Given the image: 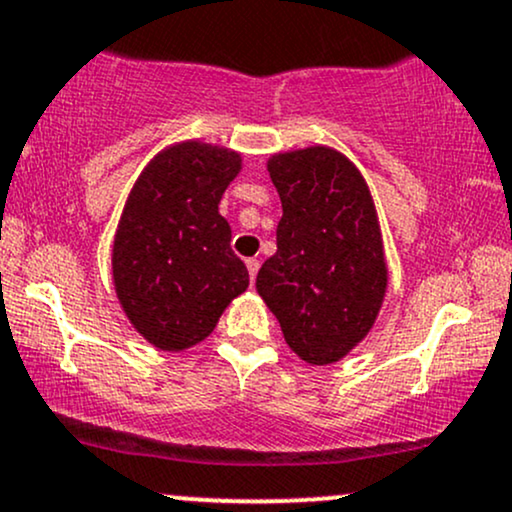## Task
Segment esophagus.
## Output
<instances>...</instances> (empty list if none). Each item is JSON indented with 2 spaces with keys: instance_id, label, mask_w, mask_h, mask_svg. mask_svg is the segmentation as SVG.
Returning <instances> with one entry per match:
<instances>
[{
  "instance_id": "esophagus-1",
  "label": "esophagus",
  "mask_w": 512,
  "mask_h": 512,
  "mask_svg": "<svg viewBox=\"0 0 512 512\" xmlns=\"http://www.w3.org/2000/svg\"><path fill=\"white\" fill-rule=\"evenodd\" d=\"M245 264H248L250 281H252V284H255V276H257V272H260V260H255V257H250V260H245Z\"/></svg>"
}]
</instances>
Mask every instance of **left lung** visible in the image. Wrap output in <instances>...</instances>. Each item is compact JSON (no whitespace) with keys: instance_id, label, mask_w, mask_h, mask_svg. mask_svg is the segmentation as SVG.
<instances>
[{"instance_id":"8db88e82","label":"left lung","mask_w":512,"mask_h":512,"mask_svg":"<svg viewBox=\"0 0 512 512\" xmlns=\"http://www.w3.org/2000/svg\"><path fill=\"white\" fill-rule=\"evenodd\" d=\"M269 178L284 216L257 293L286 344L325 366L366 337L383 303L387 269L373 202L358 170L325 146L274 156Z\"/></svg>"}]
</instances>
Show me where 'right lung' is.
<instances>
[{"label": "right lung", "instance_id": "right-lung-1", "mask_svg": "<svg viewBox=\"0 0 512 512\" xmlns=\"http://www.w3.org/2000/svg\"><path fill=\"white\" fill-rule=\"evenodd\" d=\"M238 168L233 151L185 142L158 154L127 199L113 248L115 289L132 325L158 349L202 342L248 289V269L219 214Z\"/></svg>", "mask_w": 512, "mask_h": 512}]
</instances>
